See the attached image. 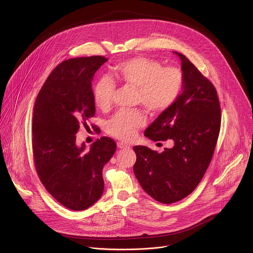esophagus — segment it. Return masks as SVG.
I'll use <instances>...</instances> for the list:
<instances>
[{
    "mask_svg": "<svg viewBox=\"0 0 253 253\" xmlns=\"http://www.w3.org/2000/svg\"><path fill=\"white\" fill-rule=\"evenodd\" d=\"M117 147H118L119 149H126V148H129V146H127L126 144H124V143H122V142H118V143H117Z\"/></svg>",
    "mask_w": 253,
    "mask_h": 253,
    "instance_id": "obj_1",
    "label": "esophagus"
}]
</instances>
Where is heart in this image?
Returning <instances> with one entry per match:
<instances>
[{
	"label": "heart",
	"instance_id": "heart-1",
	"mask_svg": "<svg viewBox=\"0 0 253 253\" xmlns=\"http://www.w3.org/2000/svg\"><path fill=\"white\" fill-rule=\"evenodd\" d=\"M113 77L122 85L138 91V102L152 113L168 110L183 89V74L176 67H164L156 60L135 57L122 62L113 72ZM115 86L109 79H101L94 88V101L101 110L112 105ZM146 118L140 111L118 112L107 123L111 136L129 141L145 125Z\"/></svg>",
	"mask_w": 253,
	"mask_h": 253
}]
</instances>
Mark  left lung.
<instances>
[{
	"label": "left lung",
	"instance_id": "8db88e82",
	"mask_svg": "<svg viewBox=\"0 0 253 253\" xmlns=\"http://www.w3.org/2000/svg\"><path fill=\"white\" fill-rule=\"evenodd\" d=\"M183 89L177 101L144 132L153 141L171 139L172 148L158 153L135 146L133 167L139 184L155 200L170 204L189 195L199 184L217 142L221 111L217 93L182 54Z\"/></svg>",
	"mask_w": 253,
	"mask_h": 253
}]
</instances>
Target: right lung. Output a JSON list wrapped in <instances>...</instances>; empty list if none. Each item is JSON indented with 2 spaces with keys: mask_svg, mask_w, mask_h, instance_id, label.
I'll list each match as a JSON object with an SVG mask.
<instances>
[{
  "mask_svg": "<svg viewBox=\"0 0 253 253\" xmlns=\"http://www.w3.org/2000/svg\"><path fill=\"white\" fill-rule=\"evenodd\" d=\"M108 60L102 56L69 59L47 78L35 102L32 147L41 182L62 205L85 210L102 196V170L116 151V143L101 137L86 150L76 134L95 115L92 80Z\"/></svg>",
  "mask_w": 253,
  "mask_h": 253,
  "instance_id": "add662e5",
  "label": "right lung"
}]
</instances>
